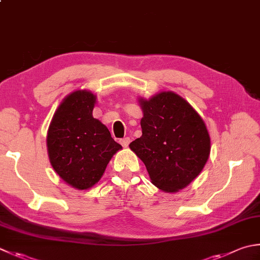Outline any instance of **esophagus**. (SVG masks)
<instances>
[{"instance_id":"34e87169","label":"esophagus","mask_w":260,"mask_h":260,"mask_svg":"<svg viewBox=\"0 0 260 260\" xmlns=\"http://www.w3.org/2000/svg\"><path fill=\"white\" fill-rule=\"evenodd\" d=\"M119 142L124 147H127V146H128V144L131 143V139H129V137H124V139H121Z\"/></svg>"}]
</instances>
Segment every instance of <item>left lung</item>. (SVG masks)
<instances>
[{
    "instance_id": "1",
    "label": "left lung",
    "mask_w": 260,
    "mask_h": 260,
    "mask_svg": "<svg viewBox=\"0 0 260 260\" xmlns=\"http://www.w3.org/2000/svg\"><path fill=\"white\" fill-rule=\"evenodd\" d=\"M142 136L129 144L144 162L152 184L166 192L187 187L201 174L211 152L206 125L197 111L171 91L140 98Z\"/></svg>"
}]
</instances>
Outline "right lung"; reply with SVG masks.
<instances>
[{"label":"right lung","instance_id":"right-lung-1","mask_svg":"<svg viewBox=\"0 0 260 260\" xmlns=\"http://www.w3.org/2000/svg\"><path fill=\"white\" fill-rule=\"evenodd\" d=\"M95 95L86 90L70 93L58 106L47 133L50 165L62 179L79 190L89 189L103 177L121 145L93 118Z\"/></svg>","mask_w":260,"mask_h":260}]
</instances>
